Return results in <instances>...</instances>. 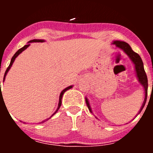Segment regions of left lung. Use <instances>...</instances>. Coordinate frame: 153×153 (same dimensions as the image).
Here are the masks:
<instances>
[{
	"instance_id": "left-lung-1",
	"label": "left lung",
	"mask_w": 153,
	"mask_h": 153,
	"mask_svg": "<svg viewBox=\"0 0 153 153\" xmlns=\"http://www.w3.org/2000/svg\"><path fill=\"white\" fill-rule=\"evenodd\" d=\"M113 44L117 46V47H120V49H122L124 52L126 53L128 56L130 57V59L132 60V61L135 64V68H136V74H137L138 79L139 81L140 82L142 85L144 87V90H145V100H144V102H143V106H142L141 109L140 110V113L142 111V109H143L144 106H145L146 102L147 99V92H148V79H147L146 74L145 72V70H144V67H143V60H142L141 57L137 53L134 52L132 51V48L130 47V46L129 44L123 41H114L113 42ZM86 103L87 105V107H88L89 110L92 113L91 108L90 106V104H89L88 100L86 98Z\"/></svg>"
}]
</instances>
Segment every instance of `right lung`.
<instances>
[{
	"label": "right lung",
	"instance_id": "1",
	"mask_svg": "<svg viewBox=\"0 0 153 153\" xmlns=\"http://www.w3.org/2000/svg\"><path fill=\"white\" fill-rule=\"evenodd\" d=\"M44 40H30L29 43H32V42H41V43H42V42H44ZM29 46H30L29 44H27V45H25V46H24V47H23L22 48H21V49H19L18 51H17V52L15 53V54L13 55V57H12V59H11V60H10V65H9V67H8L7 68L6 71H5L4 76V80L5 76H6L7 74L8 70H10V67H11V66H12V64H13V61H14V60H15V58L17 57V56H18V55L20 54V53H21L22 52V51H24V50L27 49V47H29ZM0 84H1V81H0ZM70 88H72V86H68V87H67V88H65L64 90H63V91L61 92V93H60V100H59V104H58V108H57V109H56V112H55V113H53V115H54L55 113H56V112L58 111V109H60V106H61V103H62L61 100H62V97H63V93H64L65 92L67 91V90H68L69 89H70ZM0 89H1V86H0ZM1 96H2V93H1V92H0V97H1ZM53 115H52V116H53ZM52 116H51V117H52ZM51 117H50V118H51ZM47 120H48V119H47Z\"/></svg>",
	"mask_w": 153,
	"mask_h": 153
}]
</instances>
